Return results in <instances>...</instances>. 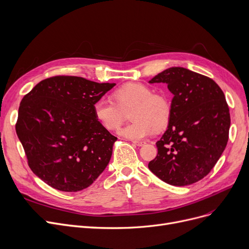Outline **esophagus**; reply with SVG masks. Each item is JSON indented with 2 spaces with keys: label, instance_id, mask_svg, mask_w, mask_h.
I'll return each mask as SVG.
<instances>
[{
  "label": "esophagus",
  "instance_id": "obj_1",
  "mask_svg": "<svg viewBox=\"0 0 249 249\" xmlns=\"http://www.w3.org/2000/svg\"><path fill=\"white\" fill-rule=\"evenodd\" d=\"M133 143L138 146V147H141V146H144L146 144V142L144 141H133Z\"/></svg>",
  "mask_w": 249,
  "mask_h": 249
}]
</instances>
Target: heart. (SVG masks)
<instances>
[{"instance_id": "obj_1", "label": "heart", "mask_w": 249, "mask_h": 249, "mask_svg": "<svg viewBox=\"0 0 249 249\" xmlns=\"http://www.w3.org/2000/svg\"><path fill=\"white\" fill-rule=\"evenodd\" d=\"M114 101L106 98L98 99L93 106L94 117L107 131H114L121 125L124 111L132 108L129 118L133 121L117 134L123 138L139 141L151 136L155 128L160 129L167 124L170 117V105L160 95L142 83H128L113 93Z\"/></svg>"}]
</instances>
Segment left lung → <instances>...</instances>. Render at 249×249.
<instances>
[{
    "label": "left lung",
    "instance_id": "obj_1",
    "mask_svg": "<svg viewBox=\"0 0 249 249\" xmlns=\"http://www.w3.org/2000/svg\"><path fill=\"white\" fill-rule=\"evenodd\" d=\"M149 83H165L173 94L168 126L149 169L175 186L203 179L228 142L230 113L223 91L214 80L181 67L165 70Z\"/></svg>",
    "mask_w": 249,
    "mask_h": 249
}]
</instances>
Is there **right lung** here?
<instances>
[{
	"instance_id": "1",
	"label": "right lung",
	"mask_w": 249,
	"mask_h": 249,
	"mask_svg": "<svg viewBox=\"0 0 249 249\" xmlns=\"http://www.w3.org/2000/svg\"><path fill=\"white\" fill-rule=\"evenodd\" d=\"M114 83L56 76L21 100L16 133L33 173L62 192H79L104 171L116 137L94 117L93 106Z\"/></svg>"
}]
</instances>
